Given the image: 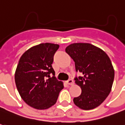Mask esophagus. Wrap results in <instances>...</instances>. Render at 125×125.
<instances>
[{
	"instance_id": "1",
	"label": "esophagus",
	"mask_w": 125,
	"mask_h": 125,
	"mask_svg": "<svg viewBox=\"0 0 125 125\" xmlns=\"http://www.w3.org/2000/svg\"><path fill=\"white\" fill-rule=\"evenodd\" d=\"M66 83L68 85H73V84H74V82H73V80L70 79V80H67Z\"/></svg>"
}]
</instances>
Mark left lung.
I'll return each mask as SVG.
<instances>
[{"label": "left lung", "mask_w": 125, "mask_h": 125, "mask_svg": "<svg viewBox=\"0 0 125 125\" xmlns=\"http://www.w3.org/2000/svg\"><path fill=\"white\" fill-rule=\"evenodd\" d=\"M66 52L75 62L76 72L82 75L75 77L82 89L80 96L73 99L75 104L84 110L96 108L112 88L114 70L109 57L102 50L87 43H72Z\"/></svg>", "instance_id": "1"}]
</instances>
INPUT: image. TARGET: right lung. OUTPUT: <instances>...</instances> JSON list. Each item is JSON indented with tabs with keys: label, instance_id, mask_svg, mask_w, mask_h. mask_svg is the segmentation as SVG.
Segmentation results:
<instances>
[{
	"label": "right lung",
	"instance_id": "add662e5",
	"mask_svg": "<svg viewBox=\"0 0 125 125\" xmlns=\"http://www.w3.org/2000/svg\"><path fill=\"white\" fill-rule=\"evenodd\" d=\"M59 47L50 43H41L28 50L19 59L15 73L16 86L24 102L34 109H46L54 105L63 88L62 82L54 77L52 67Z\"/></svg>",
	"mask_w": 125,
	"mask_h": 125
}]
</instances>
